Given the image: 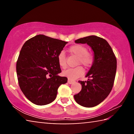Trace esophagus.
Listing matches in <instances>:
<instances>
[{
	"label": "esophagus",
	"instance_id": "obj_1",
	"mask_svg": "<svg viewBox=\"0 0 134 134\" xmlns=\"http://www.w3.org/2000/svg\"><path fill=\"white\" fill-rule=\"evenodd\" d=\"M74 82V81L73 80H70V79H68V83L69 84H72Z\"/></svg>",
	"mask_w": 134,
	"mask_h": 134
}]
</instances>
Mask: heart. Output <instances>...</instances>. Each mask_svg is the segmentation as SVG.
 Returning a JSON list of instances; mask_svg holds the SVG:
<instances>
[{
    "label": "heart",
    "instance_id": "1",
    "mask_svg": "<svg viewBox=\"0 0 134 134\" xmlns=\"http://www.w3.org/2000/svg\"><path fill=\"white\" fill-rule=\"evenodd\" d=\"M71 54L78 57L77 64H81L86 67H89L93 62V57L92 54L87 53V49L86 47L81 44L72 45L69 49ZM58 63L60 66L65 69L67 66L66 58L63 51H61L57 57ZM63 75L70 80H76L84 74V70L81 66L74 68H69L63 71Z\"/></svg>",
    "mask_w": 134,
    "mask_h": 134
}]
</instances>
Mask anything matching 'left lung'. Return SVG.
<instances>
[{"label": "left lung", "mask_w": 134, "mask_h": 134, "mask_svg": "<svg viewBox=\"0 0 134 134\" xmlns=\"http://www.w3.org/2000/svg\"><path fill=\"white\" fill-rule=\"evenodd\" d=\"M77 44H87L93 51V62L86 75L87 81H79L81 90L74 95L79 105L86 108L98 105L109 94L116 71V58L105 40L90 35L75 41Z\"/></svg>", "instance_id": "1"}]
</instances>
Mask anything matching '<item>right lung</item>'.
Returning a JSON list of instances; mask_svg holds the SVG:
<instances>
[{
    "label": "right lung",
    "instance_id": "obj_1",
    "mask_svg": "<svg viewBox=\"0 0 134 134\" xmlns=\"http://www.w3.org/2000/svg\"><path fill=\"white\" fill-rule=\"evenodd\" d=\"M68 42L38 35L25 42L16 63L18 83L32 103L45 105L55 99L59 86L67 78L58 74L62 70L57 57Z\"/></svg>",
    "mask_w": 134,
    "mask_h": 134
}]
</instances>
